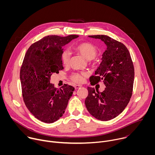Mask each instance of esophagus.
I'll return each mask as SVG.
<instances>
[{"label": "esophagus", "mask_w": 155, "mask_h": 155, "mask_svg": "<svg viewBox=\"0 0 155 155\" xmlns=\"http://www.w3.org/2000/svg\"><path fill=\"white\" fill-rule=\"evenodd\" d=\"M75 89H79V88L81 87V85H79V84H76V85H75Z\"/></svg>", "instance_id": "esophagus-1"}]
</instances>
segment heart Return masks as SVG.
<instances>
[{
  "mask_svg": "<svg viewBox=\"0 0 155 155\" xmlns=\"http://www.w3.org/2000/svg\"><path fill=\"white\" fill-rule=\"evenodd\" d=\"M74 50L78 53L81 54L83 58L87 60L93 59L97 54V50L95 46L89 42H83L78 44L74 47ZM71 55L70 53L68 50L64 51L61 54V61L64 65H69L70 62ZM84 74H80L78 73L73 74L71 78L75 83L82 82Z\"/></svg>",
  "mask_w": 155,
  "mask_h": 155,
  "instance_id": "obj_1",
  "label": "heart"
}]
</instances>
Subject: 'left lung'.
<instances>
[{"mask_svg":"<svg viewBox=\"0 0 155 155\" xmlns=\"http://www.w3.org/2000/svg\"><path fill=\"white\" fill-rule=\"evenodd\" d=\"M89 37L101 39L107 46L95 75L90 78L91 84L102 80L106 87L99 92L96 88L95 90L87 87L88 95L84 103L93 117L108 121L119 115L130 101L134 80V65L123 43L105 35Z\"/></svg>","mask_w":155,"mask_h":155,"instance_id":"left-lung-1","label":"left lung"}]
</instances>
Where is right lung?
I'll return each mask as SVG.
<instances>
[{"instance_id":"1","label":"right lung","mask_w":155,"mask_h":155,"mask_svg":"<svg viewBox=\"0 0 155 155\" xmlns=\"http://www.w3.org/2000/svg\"><path fill=\"white\" fill-rule=\"evenodd\" d=\"M78 37L48 35L34 43L28 50L20 70L23 100L38 120L52 123L64 114L75 88L64 84L59 89L50 83L53 74L62 70V47Z\"/></svg>"}]
</instances>
